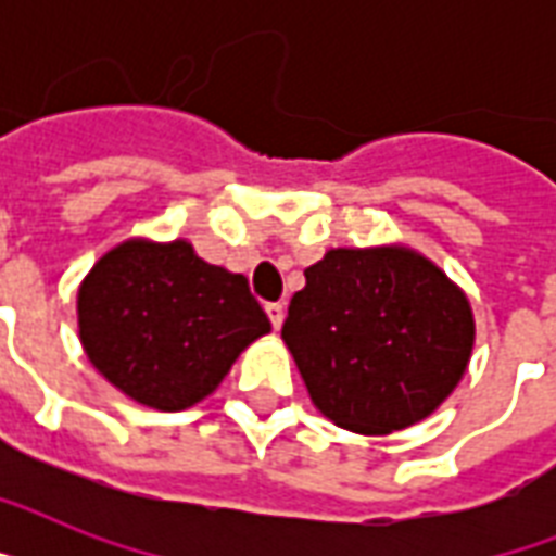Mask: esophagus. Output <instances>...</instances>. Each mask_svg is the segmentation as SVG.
Segmentation results:
<instances>
[{
    "mask_svg": "<svg viewBox=\"0 0 556 556\" xmlns=\"http://www.w3.org/2000/svg\"><path fill=\"white\" fill-rule=\"evenodd\" d=\"M265 312H268V320L274 329H279L282 326V320H286V308H282V303H268L265 305Z\"/></svg>",
    "mask_w": 556,
    "mask_h": 556,
    "instance_id": "esophagus-1",
    "label": "esophagus"
}]
</instances>
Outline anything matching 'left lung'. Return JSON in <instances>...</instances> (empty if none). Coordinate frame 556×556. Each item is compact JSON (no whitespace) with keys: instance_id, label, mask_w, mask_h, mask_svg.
<instances>
[{"instance_id":"obj_1","label":"left lung","mask_w":556,"mask_h":556,"mask_svg":"<svg viewBox=\"0 0 556 556\" xmlns=\"http://www.w3.org/2000/svg\"><path fill=\"white\" fill-rule=\"evenodd\" d=\"M282 340L329 421L389 435L424 421L458 387L476 320L465 291L415 248H331L305 268Z\"/></svg>"}]
</instances>
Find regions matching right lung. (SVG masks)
I'll return each mask as SVG.
<instances>
[{"instance_id": "add662e5", "label": "right lung", "mask_w": 556, "mask_h": 556, "mask_svg": "<svg viewBox=\"0 0 556 556\" xmlns=\"http://www.w3.org/2000/svg\"><path fill=\"white\" fill-rule=\"evenodd\" d=\"M77 331L91 366L117 392L181 413L216 392L270 323L242 274L204 262L187 239L132 236L83 277Z\"/></svg>"}]
</instances>
